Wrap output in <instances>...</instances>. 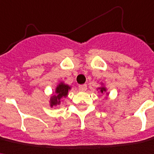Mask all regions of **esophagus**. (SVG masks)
<instances>
[{
  "mask_svg": "<svg viewBox=\"0 0 154 154\" xmlns=\"http://www.w3.org/2000/svg\"><path fill=\"white\" fill-rule=\"evenodd\" d=\"M79 91H85L87 90V85H80L79 86Z\"/></svg>",
  "mask_w": 154,
  "mask_h": 154,
  "instance_id": "obj_1",
  "label": "esophagus"
}]
</instances>
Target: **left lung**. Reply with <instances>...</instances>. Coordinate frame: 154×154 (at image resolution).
Returning a JSON list of instances; mask_svg holds the SVG:
<instances>
[{"instance_id":"1","label":"left lung","mask_w":154,"mask_h":154,"mask_svg":"<svg viewBox=\"0 0 154 154\" xmlns=\"http://www.w3.org/2000/svg\"><path fill=\"white\" fill-rule=\"evenodd\" d=\"M101 84V86H100V87L97 88V91H99L100 93H102V94H106V95H109V93L107 92V89L106 87L105 86V85L103 83H100Z\"/></svg>"}]
</instances>
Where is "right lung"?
<instances>
[{"label": "right lung", "mask_w": 154, "mask_h": 154, "mask_svg": "<svg viewBox=\"0 0 154 154\" xmlns=\"http://www.w3.org/2000/svg\"><path fill=\"white\" fill-rule=\"evenodd\" d=\"M71 90V86L67 85L63 81L59 82L55 88V91L53 92V94L50 95L49 100V106L51 107L60 105L61 100L63 98H66L69 94V91Z\"/></svg>", "instance_id": "right-lung-1"}]
</instances>
